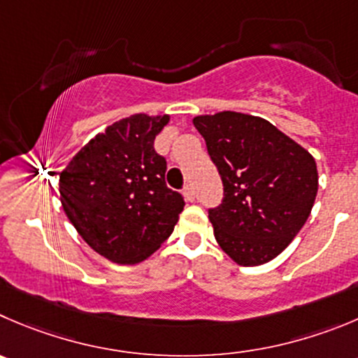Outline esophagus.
<instances>
[{"label": "esophagus", "mask_w": 358, "mask_h": 358, "mask_svg": "<svg viewBox=\"0 0 358 358\" xmlns=\"http://www.w3.org/2000/svg\"><path fill=\"white\" fill-rule=\"evenodd\" d=\"M182 195H185V199L188 200V202H193V200H195V189H193V186L186 185L185 188H182Z\"/></svg>", "instance_id": "34e87169"}]
</instances>
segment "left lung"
Returning a JSON list of instances; mask_svg holds the SVG:
<instances>
[{"label": "left lung", "instance_id": "left-lung-1", "mask_svg": "<svg viewBox=\"0 0 358 358\" xmlns=\"http://www.w3.org/2000/svg\"><path fill=\"white\" fill-rule=\"evenodd\" d=\"M223 200L209 209L221 250L244 267L278 257L301 232L318 192L316 162L262 117L241 112L196 115Z\"/></svg>", "mask_w": 358, "mask_h": 358}]
</instances>
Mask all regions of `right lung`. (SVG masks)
Instances as JSON below:
<instances>
[{
    "mask_svg": "<svg viewBox=\"0 0 358 358\" xmlns=\"http://www.w3.org/2000/svg\"><path fill=\"white\" fill-rule=\"evenodd\" d=\"M169 115L135 114L108 126L71 158L59 176L68 220L101 257L138 264L173 232L185 209L166 186V159L155 138Z\"/></svg>",
    "mask_w": 358,
    "mask_h": 358,
    "instance_id": "1",
    "label": "right lung"
}]
</instances>
